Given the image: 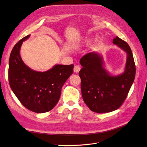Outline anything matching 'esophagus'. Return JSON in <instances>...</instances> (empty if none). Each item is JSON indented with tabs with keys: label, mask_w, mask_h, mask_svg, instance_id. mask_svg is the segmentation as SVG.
I'll list each match as a JSON object with an SVG mask.
<instances>
[{
	"label": "esophagus",
	"mask_w": 147,
	"mask_h": 147,
	"mask_svg": "<svg viewBox=\"0 0 147 147\" xmlns=\"http://www.w3.org/2000/svg\"><path fill=\"white\" fill-rule=\"evenodd\" d=\"M80 70H81V67H80V66L78 65H75L74 68V72H75V73L79 72V71Z\"/></svg>",
	"instance_id": "1"
}]
</instances>
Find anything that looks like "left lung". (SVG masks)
I'll return each mask as SVG.
<instances>
[{"label":"left lung","mask_w":147,"mask_h":147,"mask_svg":"<svg viewBox=\"0 0 147 147\" xmlns=\"http://www.w3.org/2000/svg\"><path fill=\"white\" fill-rule=\"evenodd\" d=\"M113 43L127 53L125 71L121 75L110 76L103 67L102 57L96 53H88L80 61L83 66L79 72L83 99L96 113H108L119 109L135 78L136 65L130 47L118 37Z\"/></svg>","instance_id":"obj_1"}]
</instances>
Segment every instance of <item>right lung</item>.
<instances>
[{
	"instance_id": "1",
	"label": "right lung",
	"mask_w": 147,
	"mask_h": 147,
	"mask_svg": "<svg viewBox=\"0 0 147 147\" xmlns=\"http://www.w3.org/2000/svg\"><path fill=\"white\" fill-rule=\"evenodd\" d=\"M29 36L20 40L11 50L8 81L11 90L26 109L37 113H45L58 102L62 87L74 72V64L56 65L44 72L31 70L20 55L23 42Z\"/></svg>"
}]
</instances>
